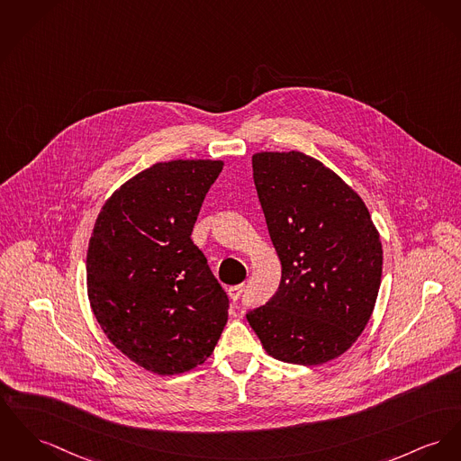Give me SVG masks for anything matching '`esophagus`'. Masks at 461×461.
I'll return each mask as SVG.
<instances>
[{"mask_svg":"<svg viewBox=\"0 0 461 461\" xmlns=\"http://www.w3.org/2000/svg\"><path fill=\"white\" fill-rule=\"evenodd\" d=\"M243 292H245V285H236V286H230V288L227 290L229 299H230L232 303H236V301L243 295Z\"/></svg>","mask_w":461,"mask_h":461,"instance_id":"obj_1","label":"esophagus"}]
</instances>
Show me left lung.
Segmentation results:
<instances>
[{"label": "left lung", "mask_w": 461, "mask_h": 461, "mask_svg": "<svg viewBox=\"0 0 461 461\" xmlns=\"http://www.w3.org/2000/svg\"><path fill=\"white\" fill-rule=\"evenodd\" d=\"M251 166L281 281L246 318L273 358L327 364L372 316L383 275L379 232L364 199L318 158L258 152Z\"/></svg>", "instance_id": "1"}]
</instances>
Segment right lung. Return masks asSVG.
I'll list each match as a JSON object with an SVG mask.
<instances>
[{
  "label": "right lung",
  "instance_id": "1",
  "mask_svg": "<svg viewBox=\"0 0 461 461\" xmlns=\"http://www.w3.org/2000/svg\"><path fill=\"white\" fill-rule=\"evenodd\" d=\"M223 160L157 162L101 206L87 249V295L117 349L158 375L206 362L229 299L192 229Z\"/></svg>",
  "mask_w": 461,
  "mask_h": 461
}]
</instances>
